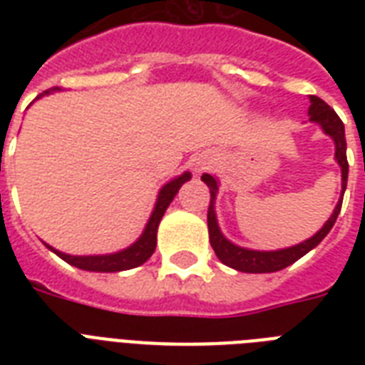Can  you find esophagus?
I'll return each mask as SVG.
<instances>
[{
	"label": "esophagus",
	"instance_id": "obj_1",
	"mask_svg": "<svg viewBox=\"0 0 365 365\" xmlns=\"http://www.w3.org/2000/svg\"><path fill=\"white\" fill-rule=\"evenodd\" d=\"M212 163L210 160H199V163H197V170H206V168H208V166H210Z\"/></svg>",
	"mask_w": 365,
	"mask_h": 365
}]
</instances>
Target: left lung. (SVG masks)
Instances as JSON below:
<instances>
[{
    "label": "left lung",
    "instance_id": "left-lung-1",
    "mask_svg": "<svg viewBox=\"0 0 365 365\" xmlns=\"http://www.w3.org/2000/svg\"><path fill=\"white\" fill-rule=\"evenodd\" d=\"M309 117L311 121L318 123L322 126V130L328 136L334 138L335 142V160L341 166V178H343V193L346 189V178H349V160H346V140H345V125L339 119V115L329 108L322 98L318 96H311V106H309ZM200 180L208 185L210 189V206H208V235H210V244L214 252H216L217 259L225 263L227 267H233L240 272H274L282 271L288 265L295 263V261L309 254L312 248H317L318 244L322 242L324 237L331 231L335 220L339 216L341 205L343 199H339L337 206H335L334 214L329 216V220L324 223V227L318 231L314 237L303 240L301 244L289 246L284 250H274V252H259V250H248L240 248L237 244L229 242L220 231L216 220V195H217V180L210 174H202Z\"/></svg>",
    "mask_w": 365,
    "mask_h": 365
}]
</instances>
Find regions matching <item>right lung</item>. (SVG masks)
<instances>
[{
  "label": "right lung",
  "instance_id": "right-lung-1",
  "mask_svg": "<svg viewBox=\"0 0 365 365\" xmlns=\"http://www.w3.org/2000/svg\"><path fill=\"white\" fill-rule=\"evenodd\" d=\"M53 91H60V87L48 88L43 94L53 93ZM39 94V96H43ZM37 96V98H39ZM191 180V174L189 172H183L182 176L174 178L172 182H168L166 185H163V189L159 191V197H157V202H155L153 214L149 217L148 225L143 229L142 237L136 240V242L128 246V248L121 250V252H115V254L108 255H68L62 254L58 250H54L53 246L45 244L51 252L62 257L66 263L77 267V269H83V271H94V272H119L126 271V269H134V267L142 265L151 257V254L155 252V246H157V229H159V223L165 216L166 208L172 202V199L176 197V193L180 191L183 183Z\"/></svg>",
  "mask_w": 365,
  "mask_h": 365
}]
</instances>
